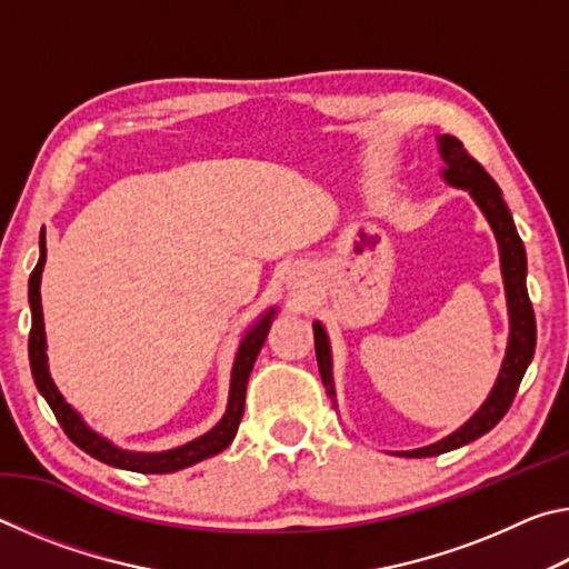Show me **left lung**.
Wrapping results in <instances>:
<instances>
[{
  "instance_id": "left-lung-1",
  "label": "left lung",
  "mask_w": 569,
  "mask_h": 569,
  "mask_svg": "<svg viewBox=\"0 0 569 569\" xmlns=\"http://www.w3.org/2000/svg\"><path fill=\"white\" fill-rule=\"evenodd\" d=\"M437 146H439L441 160H445L441 180L451 188L469 192L471 200H475L477 208L481 210V216L487 218V223L497 238L499 268H502V283H505V298H507L509 336H507V351H505L502 366H499L497 381L492 391L487 393V399L481 401V407L471 413L459 429L451 431V435H447L445 439L435 441V445L407 449V451H393L397 457H411V459L445 455V451L465 447L469 441L479 439L481 435H487L489 429L497 427L499 419H502L507 409L512 407L519 381H522L527 366L535 356V341H537L535 313L527 296V253H525L522 238H519L515 228L512 213H509V208L502 198V190H499L497 182L487 176V170L469 156L457 138H451V134H439ZM313 341H316V359H319V371H321L326 393L333 399V407L339 409V403H336V387H333L331 341L321 321H313Z\"/></svg>"
}]
</instances>
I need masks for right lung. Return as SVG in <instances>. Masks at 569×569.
I'll use <instances>...</instances> for the list:
<instances>
[{"instance_id":"obj_1","label":"right lung","mask_w":569,"mask_h":569,"mask_svg":"<svg viewBox=\"0 0 569 569\" xmlns=\"http://www.w3.org/2000/svg\"><path fill=\"white\" fill-rule=\"evenodd\" d=\"M44 261H47V240H44V230H42L40 261H37L34 271L30 276V308H32L30 366H32V377H34L37 389H40L44 401L50 403V409L54 411V417H57V421H60V427L64 429V435L70 437L82 451H88L90 457L104 461V465L128 469V471H140V475H170V471H180L186 467L198 465V461H203L208 457L220 455V451H223L230 441L236 439L238 423H240V419H243V409H246L248 377H250V371H253L258 353H261V349H263L268 331H271V323L276 319L278 308L276 306L266 308V311L248 326L246 333L240 336L233 371H230L228 407L213 429H208L203 437L192 439V441H188V445L176 447V449H166V451L120 449L118 445H112L110 439L98 435V431H94L90 423L80 417V411H77L72 403L62 397L60 389H57V383L50 377V363H47L42 293H40Z\"/></svg>"}]
</instances>
